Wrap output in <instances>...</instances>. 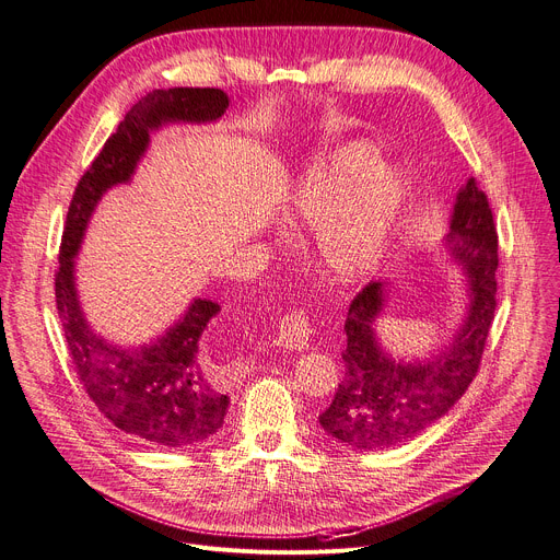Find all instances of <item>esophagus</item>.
I'll return each mask as SVG.
<instances>
[{
    "mask_svg": "<svg viewBox=\"0 0 560 560\" xmlns=\"http://www.w3.org/2000/svg\"><path fill=\"white\" fill-rule=\"evenodd\" d=\"M312 337V325L303 310H291L280 318L276 343L287 350H307Z\"/></svg>",
    "mask_w": 560,
    "mask_h": 560,
    "instance_id": "esophagus-1",
    "label": "esophagus"
}]
</instances>
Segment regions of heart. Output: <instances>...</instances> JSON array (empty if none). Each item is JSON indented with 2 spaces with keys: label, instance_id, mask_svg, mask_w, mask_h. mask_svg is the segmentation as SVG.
<instances>
[{
  "label": "heart",
  "instance_id": "b5f03b06",
  "mask_svg": "<svg viewBox=\"0 0 560 560\" xmlns=\"http://www.w3.org/2000/svg\"><path fill=\"white\" fill-rule=\"evenodd\" d=\"M405 185L393 164L348 144L318 158L284 210L291 225H316V253L341 280L371 269L398 219Z\"/></svg>",
  "mask_w": 560,
  "mask_h": 560
}]
</instances>
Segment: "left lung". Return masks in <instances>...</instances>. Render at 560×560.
Segmentation results:
<instances>
[{
	"label": "left lung",
	"mask_w": 560,
	"mask_h": 560,
	"mask_svg": "<svg viewBox=\"0 0 560 560\" xmlns=\"http://www.w3.org/2000/svg\"><path fill=\"white\" fill-rule=\"evenodd\" d=\"M445 246L468 276V307L452 341L427 359L388 354L375 320L386 305V284L371 282L350 303L346 318V375L318 422L327 436L377 452L411 441L443 418L472 384L498 307V230L486 194L470 178L456 194Z\"/></svg>",
	"instance_id": "1"
}]
</instances>
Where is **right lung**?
I'll list each match as a JSON object with an SVG mask.
<instances>
[{
	"label": "right lung",
	"instance_id": "1",
	"mask_svg": "<svg viewBox=\"0 0 560 560\" xmlns=\"http://www.w3.org/2000/svg\"><path fill=\"white\" fill-rule=\"evenodd\" d=\"M225 108L228 94L217 88H170L142 96L81 176L65 221L56 307L77 375L90 400L117 430L155 447L189 450L221 430L230 405L223 393L228 369L201 352V337L221 307L194 299L178 323L153 343L115 346L85 320L74 257L96 203L110 187L136 174L153 130L174 121H217Z\"/></svg>",
	"mask_w": 560,
	"mask_h": 560
}]
</instances>
